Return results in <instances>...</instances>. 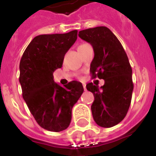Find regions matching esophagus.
<instances>
[{
	"label": "esophagus",
	"instance_id": "obj_1",
	"mask_svg": "<svg viewBox=\"0 0 156 156\" xmlns=\"http://www.w3.org/2000/svg\"><path fill=\"white\" fill-rule=\"evenodd\" d=\"M83 89H84V90H86V84H85V83H83Z\"/></svg>",
	"mask_w": 156,
	"mask_h": 156
}]
</instances>
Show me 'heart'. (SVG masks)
I'll list each match as a JSON object with an SVG mask.
<instances>
[{"label":"heart","mask_w":156,"mask_h":156,"mask_svg":"<svg viewBox=\"0 0 156 156\" xmlns=\"http://www.w3.org/2000/svg\"><path fill=\"white\" fill-rule=\"evenodd\" d=\"M82 45H83V44H82Z\"/></svg>","instance_id":"heart-1"}]
</instances>
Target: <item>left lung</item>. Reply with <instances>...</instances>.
Returning a JSON list of instances; mask_svg holds the SVG:
<instances>
[{
    "instance_id": "8db88e82",
    "label": "left lung",
    "mask_w": 156,
    "mask_h": 156,
    "mask_svg": "<svg viewBox=\"0 0 156 156\" xmlns=\"http://www.w3.org/2000/svg\"><path fill=\"white\" fill-rule=\"evenodd\" d=\"M79 37L93 47L92 79L105 80L100 88L93 83L86 86L94 97L91 105L94 120L101 127H112L124 119L131 102L133 83L129 59L121 43L107 27L81 30Z\"/></svg>"
}]
</instances>
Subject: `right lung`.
Returning a JSON list of instances; mask_svg holds the SVG:
<instances>
[{
  "instance_id": "1",
  "label": "right lung",
  "mask_w": 156,
  "mask_h": 156,
  "mask_svg": "<svg viewBox=\"0 0 156 156\" xmlns=\"http://www.w3.org/2000/svg\"><path fill=\"white\" fill-rule=\"evenodd\" d=\"M77 39V30L34 37L19 64L23 98L37 122L44 129L62 131L72 119V108L83 92L80 82L61 87L53 73L62 66L66 53Z\"/></svg>"
}]
</instances>
